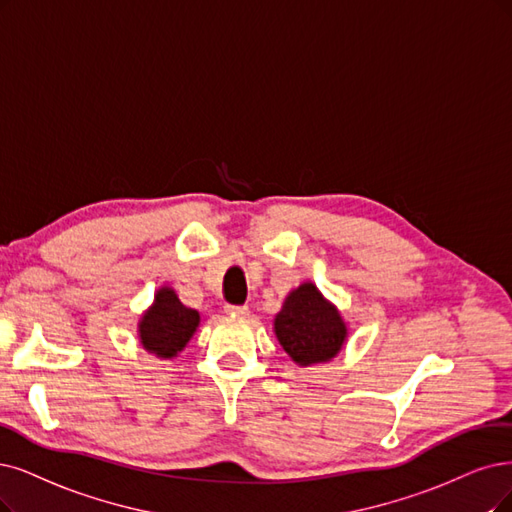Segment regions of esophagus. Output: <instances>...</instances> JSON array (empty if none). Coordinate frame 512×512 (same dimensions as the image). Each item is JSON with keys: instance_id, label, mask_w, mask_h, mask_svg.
<instances>
[{"instance_id": "34e87169", "label": "esophagus", "mask_w": 512, "mask_h": 512, "mask_svg": "<svg viewBox=\"0 0 512 512\" xmlns=\"http://www.w3.org/2000/svg\"><path fill=\"white\" fill-rule=\"evenodd\" d=\"M225 312L232 314V316H240V318L249 316V308H246V306H232V304H227V306H225Z\"/></svg>"}]
</instances>
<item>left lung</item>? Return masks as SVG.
Segmentation results:
<instances>
[{
	"instance_id": "1",
	"label": "left lung",
	"mask_w": 512,
	"mask_h": 512,
	"mask_svg": "<svg viewBox=\"0 0 512 512\" xmlns=\"http://www.w3.org/2000/svg\"><path fill=\"white\" fill-rule=\"evenodd\" d=\"M285 352L299 365L325 363L342 350L346 325L312 282L295 289L274 320Z\"/></svg>"
}]
</instances>
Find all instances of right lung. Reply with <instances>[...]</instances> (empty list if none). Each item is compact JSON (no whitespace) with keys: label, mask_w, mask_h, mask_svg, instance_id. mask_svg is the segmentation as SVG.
<instances>
[{"label":"right lung","mask_w":512,"mask_h":512,"mask_svg":"<svg viewBox=\"0 0 512 512\" xmlns=\"http://www.w3.org/2000/svg\"><path fill=\"white\" fill-rule=\"evenodd\" d=\"M200 323V314L185 308L173 289H160L139 323L141 344L145 350L162 358H173L185 348Z\"/></svg>","instance_id":"obj_1"}]
</instances>
